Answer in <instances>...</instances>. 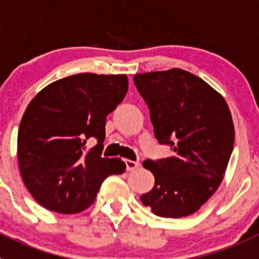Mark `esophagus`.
Returning <instances> with one entry per match:
<instances>
[{"instance_id":"34e87169","label":"esophagus","mask_w":259,"mask_h":259,"mask_svg":"<svg viewBox=\"0 0 259 259\" xmlns=\"http://www.w3.org/2000/svg\"><path fill=\"white\" fill-rule=\"evenodd\" d=\"M125 165H126L127 171H132V170L139 167V165L141 164H139L138 161H133V160H125Z\"/></svg>"}]
</instances>
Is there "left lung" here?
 Listing matches in <instances>:
<instances>
[{
    "label": "left lung",
    "instance_id": "1",
    "mask_svg": "<svg viewBox=\"0 0 259 259\" xmlns=\"http://www.w3.org/2000/svg\"><path fill=\"white\" fill-rule=\"evenodd\" d=\"M150 109L155 138L173 156L146 160L155 186L141 196L144 206L164 218L191 215L220 187L234 150L231 112L220 93L179 68L134 76Z\"/></svg>",
    "mask_w": 259,
    "mask_h": 259
}]
</instances>
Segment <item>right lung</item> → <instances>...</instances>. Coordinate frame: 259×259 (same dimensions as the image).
I'll use <instances>...</instances> for the list:
<instances>
[{"label":"right lung","instance_id":"right-lung-1","mask_svg":"<svg viewBox=\"0 0 259 259\" xmlns=\"http://www.w3.org/2000/svg\"><path fill=\"white\" fill-rule=\"evenodd\" d=\"M126 74L78 73L44 88L28 104L18 132L25 187L49 210L80 213L104 179L122 174L121 158L102 157L106 117L124 99ZM89 139L97 144L85 150Z\"/></svg>","mask_w":259,"mask_h":259}]
</instances>
